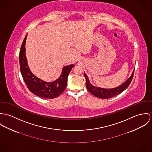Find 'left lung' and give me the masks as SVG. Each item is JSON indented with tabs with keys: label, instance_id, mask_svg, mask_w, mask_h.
<instances>
[{
	"label": "left lung",
	"instance_id": "obj_1",
	"mask_svg": "<svg viewBox=\"0 0 152 152\" xmlns=\"http://www.w3.org/2000/svg\"><path fill=\"white\" fill-rule=\"evenodd\" d=\"M134 70H134L130 77L126 82H125L123 84L120 85L119 86L113 88H103L93 86L90 83L87 76L84 73V77L86 79V86L91 94L98 98L103 99L112 98L121 93L129 86L133 79Z\"/></svg>",
	"mask_w": 152,
	"mask_h": 152
}]
</instances>
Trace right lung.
<instances>
[{"label": "right lung", "instance_id": "right-lung-1", "mask_svg": "<svg viewBox=\"0 0 152 152\" xmlns=\"http://www.w3.org/2000/svg\"><path fill=\"white\" fill-rule=\"evenodd\" d=\"M27 34L22 43L19 62L20 72L23 80L29 90L35 95L44 99H54L60 96L65 91L68 82V77L74 65L65 66L62 69L60 77L52 82H46L36 77L28 67L26 56V41Z\"/></svg>", "mask_w": 152, "mask_h": 152}]
</instances>
